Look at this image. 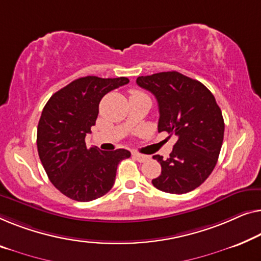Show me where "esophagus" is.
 Returning a JSON list of instances; mask_svg holds the SVG:
<instances>
[{
	"mask_svg": "<svg viewBox=\"0 0 261 261\" xmlns=\"http://www.w3.org/2000/svg\"><path fill=\"white\" fill-rule=\"evenodd\" d=\"M133 156L137 159L139 162H145L149 159L148 155H145V154H140L138 152H133Z\"/></svg>",
	"mask_w": 261,
	"mask_h": 261,
	"instance_id": "1",
	"label": "esophagus"
}]
</instances>
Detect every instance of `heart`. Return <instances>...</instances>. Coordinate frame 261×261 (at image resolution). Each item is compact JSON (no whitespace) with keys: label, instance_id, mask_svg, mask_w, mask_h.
I'll use <instances>...</instances> for the list:
<instances>
[{"label":"heart","instance_id":"heart-1","mask_svg":"<svg viewBox=\"0 0 261 261\" xmlns=\"http://www.w3.org/2000/svg\"><path fill=\"white\" fill-rule=\"evenodd\" d=\"M134 93H140V92H134Z\"/></svg>","mask_w":261,"mask_h":261}]
</instances>
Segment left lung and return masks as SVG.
Masks as SVG:
<instances>
[{
  "label": "left lung",
  "instance_id": "left-lung-1",
  "mask_svg": "<svg viewBox=\"0 0 261 261\" xmlns=\"http://www.w3.org/2000/svg\"><path fill=\"white\" fill-rule=\"evenodd\" d=\"M137 84L156 97L158 130L177 137L169 158L153 156L161 174L152 184L172 194L195 190L212 173L224 140V118L215 97L201 82L177 71L139 76Z\"/></svg>",
  "mask_w": 261,
  "mask_h": 261
}]
</instances>
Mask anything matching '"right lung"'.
Here are the masks:
<instances>
[{
    "mask_svg": "<svg viewBox=\"0 0 261 261\" xmlns=\"http://www.w3.org/2000/svg\"><path fill=\"white\" fill-rule=\"evenodd\" d=\"M128 82L123 76L80 77L53 94L44 106L37 126V152L50 182L68 198L86 202L108 193L119 162L130 156L127 149L88 148L85 141L101 99Z\"/></svg>",
    "mask_w": 261,
    "mask_h": 261,
    "instance_id": "1",
    "label": "right lung"
}]
</instances>
